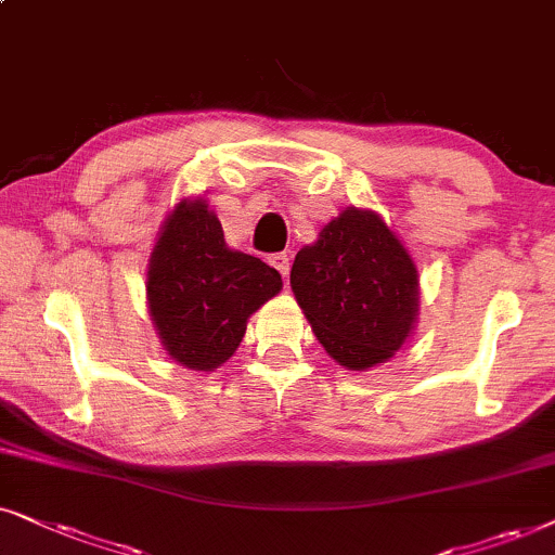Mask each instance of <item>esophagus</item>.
Here are the masks:
<instances>
[{
    "instance_id": "34e87169",
    "label": "esophagus",
    "mask_w": 555,
    "mask_h": 555,
    "mask_svg": "<svg viewBox=\"0 0 555 555\" xmlns=\"http://www.w3.org/2000/svg\"><path fill=\"white\" fill-rule=\"evenodd\" d=\"M269 263H271L273 269H276L279 273H282V276H289V266H292V258L286 256V254H273V256H269Z\"/></svg>"
}]
</instances>
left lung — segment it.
Segmentation results:
<instances>
[{"instance_id": "8db88e82", "label": "left lung", "mask_w": 555, "mask_h": 555, "mask_svg": "<svg viewBox=\"0 0 555 555\" xmlns=\"http://www.w3.org/2000/svg\"><path fill=\"white\" fill-rule=\"evenodd\" d=\"M289 279L314 337L347 371L386 363L416 327L418 269L371 208L339 210L299 250Z\"/></svg>"}]
</instances>
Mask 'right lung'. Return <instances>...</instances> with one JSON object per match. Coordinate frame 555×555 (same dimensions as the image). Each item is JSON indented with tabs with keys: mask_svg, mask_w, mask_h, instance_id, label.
Instances as JSON below:
<instances>
[{
	"mask_svg": "<svg viewBox=\"0 0 555 555\" xmlns=\"http://www.w3.org/2000/svg\"><path fill=\"white\" fill-rule=\"evenodd\" d=\"M282 273L225 243L203 195L167 212L146 263V309L175 363L210 373L233 358L250 314L282 292Z\"/></svg>",
	"mask_w": 555,
	"mask_h": 555,
	"instance_id": "1",
	"label": "right lung"
}]
</instances>
